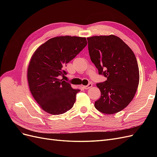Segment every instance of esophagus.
<instances>
[{"instance_id":"obj_1","label":"esophagus","mask_w":157,"mask_h":157,"mask_svg":"<svg viewBox=\"0 0 157 157\" xmlns=\"http://www.w3.org/2000/svg\"><path fill=\"white\" fill-rule=\"evenodd\" d=\"M92 86V83H89V84L87 85V86H84V88L88 90V89H90Z\"/></svg>"}]
</instances>
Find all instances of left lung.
<instances>
[{
	"label": "left lung",
	"mask_w": 157,
	"mask_h": 157,
	"mask_svg": "<svg viewBox=\"0 0 157 157\" xmlns=\"http://www.w3.org/2000/svg\"><path fill=\"white\" fill-rule=\"evenodd\" d=\"M90 59L107 80L96 84L101 97L95 101L99 111L112 115L126 107L138 87L140 74L134 52L115 35L87 38Z\"/></svg>",
	"instance_id": "left-lung-1"
}]
</instances>
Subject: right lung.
I'll list each match as a JSON object with an SVG mask.
<instances>
[{
  "label": "right lung",
  "instance_id": "right-lung-1",
  "mask_svg": "<svg viewBox=\"0 0 157 157\" xmlns=\"http://www.w3.org/2000/svg\"><path fill=\"white\" fill-rule=\"evenodd\" d=\"M87 45L86 38L57 36L40 46L33 55L27 70L30 91L44 111L61 115L73 107L79 89L59 78L66 75V65Z\"/></svg>",
  "mask_w": 157,
  "mask_h": 157
}]
</instances>
